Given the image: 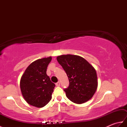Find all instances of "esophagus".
Wrapping results in <instances>:
<instances>
[{
  "label": "esophagus",
  "instance_id": "1",
  "mask_svg": "<svg viewBox=\"0 0 127 127\" xmlns=\"http://www.w3.org/2000/svg\"><path fill=\"white\" fill-rule=\"evenodd\" d=\"M56 86L57 87H59V86H60V85H61V83H60V82H57L56 83Z\"/></svg>",
  "mask_w": 127,
  "mask_h": 127
}]
</instances>
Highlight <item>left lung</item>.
I'll return each mask as SVG.
<instances>
[{
  "label": "left lung",
  "instance_id": "obj_1",
  "mask_svg": "<svg viewBox=\"0 0 127 127\" xmlns=\"http://www.w3.org/2000/svg\"><path fill=\"white\" fill-rule=\"evenodd\" d=\"M68 77L69 86L64 89L66 96L74 103L80 104L91 99L98 87L95 69L82 57L66 55L57 57Z\"/></svg>",
  "mask_w": 127,
  "mask_h": 127
}]
</instances>
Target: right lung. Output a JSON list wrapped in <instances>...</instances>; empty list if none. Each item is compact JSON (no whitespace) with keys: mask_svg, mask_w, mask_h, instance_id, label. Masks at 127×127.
I'll return each mask as SVG.
<instances>
[{"mask_svg":"<svg viewBox=\"0 0 127 127\" xmlns=\"http://www.w3.org/2000/svg\"><path fill=\"white\" fill-rule=\"evenodd\" d=\"M51 60L52 57H49L32 62L21 77V93L27 102L32 106L42 107L52 98L55 85L46 74Z\"/></svg>","mask_w":127,"mask_h":127,"instance_id":"add662e5","label":"right lung"}]
</instances>
